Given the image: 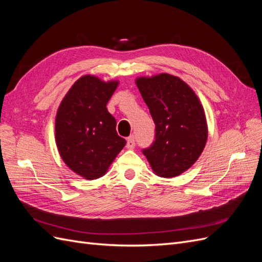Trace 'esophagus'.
<instances>
[{
  "label": "esophagus",
  "instance_id": "34e87169",
  "mask_svg": "<svg viewBox=\"0 0 262 262\" xmlns=\"http://www.w3.org/2000/svg\"><path fill=\"white\" fill-rule=\"evenodd\" d=\"M134 146H136V138H134V136H131L126 140V147L132 149L134 148Z\"/></svg>",
  "mask_w": 262,
  "mask_h": 262
}]
</instances>
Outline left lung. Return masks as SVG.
<instances>
[{"label":"left lung","mask_w":262,"mask_h":262,"mask_svg":"<svg viewBox=\"0 0 262 262\" xmlns=\"http://www.w3.org/2000/svg\"><path fill=\"white\" fill-rule=\"evenodd\" d=\"M136 83L155 123L154 143L142 152L157 176L176 177L191 167L207 143L203 107L177 76L162 73L139 77Z\"/></svg>","instance_id":"obj_1"}]
</instances>
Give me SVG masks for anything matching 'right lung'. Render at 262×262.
Wrapping results in <instances>:
<instances>
[{
    "instance_id": "add662e5",
    "label": "right lung",
    "mask_w": 262,
    "mask_h": 262,
    "mask_svg": "<svg viewBox=\"0 0 262 262\" xmlns=\"http://www.w3.org/2000/svg\"><path fill=\"white\" fill-rule=\"evenodd\" d=\"M84 75L62 99L55 117V142L63 162L85 179L104 176L125 145L107 102L118 86Z\"/></svg>"
}]
</instances>
